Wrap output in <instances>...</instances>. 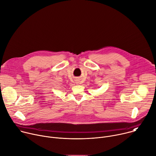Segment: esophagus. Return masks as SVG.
Masks as SVG:
<instances>
[{"instance_id":"obj_1","label":"esophagus","mask_w":156,"mask_h":156,"mask_svg":"<svg viewBox=\"0 0 156 156\" xmlns=\"http://www.w3.org/2000/svg\"><path fill=\"white\" fill-rule=\"evenodd\" d=\"M76 83H78V82H76Z\"/></svg>"}]
</instances>
